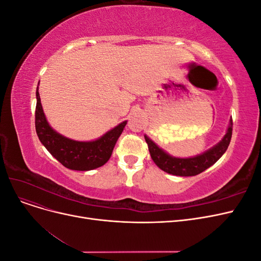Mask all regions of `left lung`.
Listing matches in <instances>:
<instances>
[{"label":"left lung","instance_id":"obj_1","mask_svg":"<svg viewBox=\"0 0 261 261\" xmlns=\"http://www.w3.org/2000/svg\"><path fill=\"white\" fill-rule=\"evenodd\" d=\"M232 127L233 122L231 118L225 135L217 145L208 149L207 151L191 158L173 156L165 152L162 148L153 143L147 135H145V139L148 144L150 155H151V159L156 164V167H159L162 171L172 175L195 176L210 168L223 155L228 145H230L232 138Z\"/></svg>","mask_w":261,"mask_h":261}]
</instances>
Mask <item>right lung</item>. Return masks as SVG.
<instances>
[{
  "label": "right lung",
  "instance_id": "obj_1",
  "mask_svg": "<svg viewBox=\"0 0 261 261\" xmlns=\"http://www.w3.org/2000/svg\"><path fill=\"white\" fill-rule=\"evenodd\" d=\"M36 132L41 144L65 168L75 171H90L106 164L112 154L118 137L127 124L124 121L91 141H78L67 138L54 130L46 121L40 94L36 91Z\"/></svg>",
  "mask_w": 261,
  "mask_h": 261
}]
</instances>
